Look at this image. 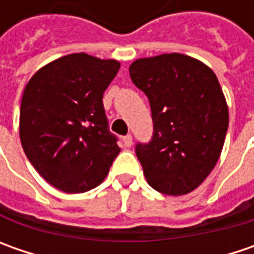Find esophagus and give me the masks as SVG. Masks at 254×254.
<instances>
[{"mask_svg": "<svg viewBox=\"0 0 254 254\" xmlns=\"http://www.w3.org/2000/svg\"><path fill=\"white\" fill-rule=\"evenodd\" d=\"M123 144L128 148V147H131L132 145V137L130 135V134H127V135H124L123 137Z\"/></svg>", "mask_w": 254, "mask_h": 254, "instance_id": "1", "label": "esophagus"}]
</instances>
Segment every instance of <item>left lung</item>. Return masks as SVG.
<instances>
[{
    "instance_id": "left-lung-1",
    "label": "left lung",
    "mask_w": 254,
    "mask_h": 254,
    "mask_svg": "<svg viewBox=\"0 0 254 254\" xmlns=\"http://www.w3.org/2000/svg\"><path fill=\"white\" fill-rule=\"evenodd\" d=\"M130 77L151 107V140L135 145L144 175L161 193H188L216 165L228 132L229 113L218 77L181 54L137 59Z\"/></svg>"
}]
</instances>
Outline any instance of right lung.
<instances>
[{
	"label": "right lung",
	"mask_w": 254,
	"mask_h": 254,
	"mask_svg": "<svg viewBox=\"0 0 254 254\" xmlns=\"http://www.w3.org/2000/svg\"><path fill=\"white\" fill-rule=\"evenodd\" d=\"M120 69L86 54L59 58L39 69L24 90L19 137L29 162L46 182L67 193L96 188L119 155L103 93Z\"/></svg>",
	"instance_id": "right-lung-1"
}]
</instances>
